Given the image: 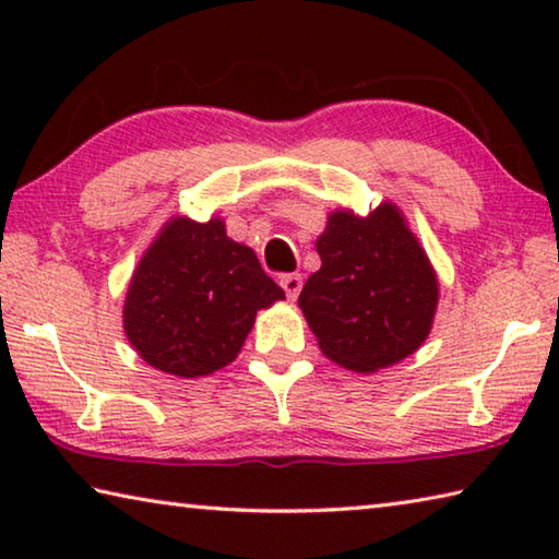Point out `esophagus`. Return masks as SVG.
<instances>
[{"mask_svg": "<svg viewBox=\"0 0 559 559\" xmlns=\"http://www.w3.org/2000/svg\"><path fill=\"white\" fill-rule=\"evenodd\" d=\"M281 286H283V290H286L288 300H296L300 288H302V276L300 273H288V276L281 278Z\"/></svg>", "mask_w": 559, "mask_h": 559, "instance_id": "obj_1", "label": "esophagus"}]
</instances>
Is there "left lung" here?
Returning a JSON list of instances; mask_svg holds the SVG:
<instances>
[{
  "mask_svg": "<svg viewBox=\"0 0 559 559\" xmlns=\"http://www.w3.org/2000/svg\"><path fill=\"white\" fill-rule=\"evenodd\" d=\"M320 269L298 306L320 349L359 374L402 362L429 337L439 278L402 210L382 202L367 216L328 214L318 236Z\"/></svg>",
  "mask_w": 559,
  "mask_h": 559,
  "instance_id": "8db88e82",
  "label": "left lung"
}]
</instances>
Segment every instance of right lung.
I'll list each match as a JSON object with an SVG mask.
<instances>
[{"instance_id":"1","label":"right lung","mask_w":559,"mask_h":559,"mask_svg":"<svg viewBox=\"0 0 559 559\" xmlns=\"http://www.w3.org/2000/svg\"><path fill=\"white\" fill-rule=\"evenodd\" d=\"M283 298L219 216H173L132 271L122 330L150 367L192 380L234 362L259 310Z\"/></svg>"}]
</instances>
